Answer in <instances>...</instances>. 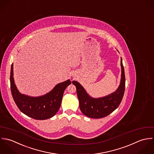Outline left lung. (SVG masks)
<instances>
[{
    "mask_svg": "<svg viewBox=\"0 0 154 154\" xmlns=\"http://www.w3.org/2000/svg\"><path fill=\"white\" fill-rule=\"evenodd\" d=\"M121 66L122 78L119 88L116 92L102 97H92L79 82H72L76 87L80 109L84 115L92 119H100L108 116L119 107L124 96L125 81L122 58Z\"/></svg>",
    "mask_w": 154,
    "mask_h": 154,
    "instance_id": "obj_1",
    "label": "left lung"
}]
</instances>
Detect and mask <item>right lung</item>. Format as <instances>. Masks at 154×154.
Here are the masks:
<instances>
[{
  "label": "right lung",
  "mask_w": 154,
  "mask_h": 154,
  "mask_svg": "<svg viewBox=\"0 0 154 154\" xmlns=\"http://www.w3.org/2000/svg\"><path fill=\"white\" fill-rule=\"evenodd\" d=\"M13 75L12 63L10 83L14 100L23 113L35 120H46L56 114L61 106L64 91L71 83L70 80H68L58 84L50 92L45 95L32 97L20 93L15 84Z\"/></svg>",
  "instance_id": "right-lung-1"
}]
</instances>
